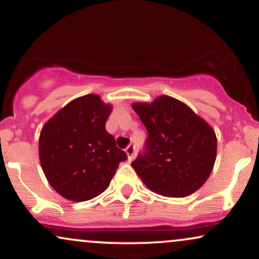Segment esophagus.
Returning <instances> with one entry per match:
<instances>
[{"mask_svg": "<svg viewBox=\"0 0 259 259\" xmlns=\"http://www.w3.org/2000/svg\"><path fill=\"white\" fill-rule=\"evenodd\" d=\"M125 152L127 154V159H129V162H132L134 156H135V146H133V145H129V146L125 148Z\"/></svg>", "mask_w": 259, "mask_h": 259, "instance_id": "1", "label": "esophagus"}]
</instances>
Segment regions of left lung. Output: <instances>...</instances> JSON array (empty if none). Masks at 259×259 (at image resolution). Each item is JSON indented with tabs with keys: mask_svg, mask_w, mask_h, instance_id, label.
Instances as JSON below:
<instances>
[{
	"mask_svg": "<svg viewBox=\"0 0 259 259\" xmlns=\"http://www.w3.org/2000/svg\"><path fill=\"white\" fill-rule=\"evenodd\" d=\"M148 136L132 163L148 189L167 197H186L206 183L217 157L214 130L190 107L169 96L133 103Z\"/></svg>",
	"mask_w": 259,
	"mask_h": 259,
	"instance_id": "1",
	"label": "left lung"
}]
</instances>
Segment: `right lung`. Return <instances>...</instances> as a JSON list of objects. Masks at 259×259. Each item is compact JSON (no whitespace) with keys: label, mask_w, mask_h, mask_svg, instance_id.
I'll return each instance as SVG.
<instances>
[{"label":"right lung","mask_w":259,"mask_h":259,"mask_svg":"<svg viewBox=\"0 0 259 259\" xmlns=\"http://www.w3.org/2000/svg\"><path fill=\"white\" fill-rule=\"evenodd\" d=\"M111 112L99 95H86L59 109L41 130V167L67 200L82 202L102 194L127 158L105 127Z\"/></svg>","instance_id":"add662e5"}]
</instances>
